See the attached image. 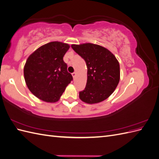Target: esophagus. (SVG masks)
<instances>
[{"instance_id":"1","label":"esophagus","mask_w":159,"mask_h":159,"mask_svg":"<svg viewBox=\"0 0 159 159\" xmlns=\"http://www.w3.org/2000/svg\"><path fill=\"white\" fill-rule=\"evenodd\" d=\"M76 75V72H74V73H72V76L74 77V78H75Z\"/></svg>"}]
</instances>
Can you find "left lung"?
<instances>
[{"instance_id": "8db88e82", "label": "left lung", "mask_w": 159, "mask_h": 159, "mask_svg": "<svg viewBox=\"0 0 159 159\" xmlns=\"http://www.w3.org/2000/svg\"><path fill=\"white\" fill-rule=\"evenodd\" d=\"M71 48L85 61L88 80L80 99L88 104L103 102L111 95L119 82L120 66L116 57L108 49L98 44L85 43Z\"/></svg>"}]
</instances>
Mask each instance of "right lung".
I'll list each match as a JSON object with an SVG mask.
<instances>
[{
    "label": "right lung",
    "mask_w": 159,
    "mask_h": 159,
    "mask_svg": "<svg viewBox=\"0 0 159 159\" xmlns=\"http://www.w3.org/2000/svg\"><path fill=\"white\" fill-rule=\"evenodd\" d=\"M70 47L66 43L51 42L28 57L24 67L25 82L38 99L48 103L57 102L73 80L63 60Z\"/></svg>",
    "instance_id": "add662e5"
}]
</instances>
